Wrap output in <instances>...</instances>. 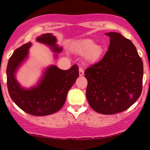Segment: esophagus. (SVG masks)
Masks as SVG:
<instances>
[{
	"instance_id": "34e87169",
	"label": "esophagus",
	"mask_w": 150,
	"mask_h": 150,
	"mask_svg": "<svg viewBox=\"0 0 150 150\" xmlns=\"http://www.w3.org/2000/svg\"><path fill=\"white\" fill-rule=\"evenodd\" d=\"M83 74H84L83 69L82 67H80L79 68V75H80V76H82V75H83Z\"/></svg>"
}]
</instances>
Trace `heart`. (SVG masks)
Listing matches in <instances>:
<instances>
[{
  "instance_id": "obj_1",
  "label": "heart",
  "mask_w": 150,
  "mask_h": 150,
  "mask_svg": "<svg viewBox=\"0 0 150 150\" xmlns=\"http://www.w3.org/2000/svg\"><path fill=\"white\" fill-rule=\"evenodd\" d=\"M74 50L81 55H84L88 63L96 62L104 53V48L99 44H95L94 40L86 38L77 41L74 45Z\"/></svg>"
}]
</instances>
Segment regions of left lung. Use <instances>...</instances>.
Here are the masks:
<instances>
[{
    "label": "left lung",
    "mask_w": 150,
    "mask_h": 150,
    "mask_svg": "<svg viewBox=\"0 0 150 150\" xmlns=\"http://www.w3.org/2000/svg\"><path fill=\"white\" fill-rule=\"evenodd\" d=\"M110 38L108 51L85 70L86 97L97 112L112 115L129 108L142 91L143 62L132 42L117 33Z\"/></svg>",
    "instance_id": "left-lung-1"
}]
</instances>
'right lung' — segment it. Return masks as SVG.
<instances>
[{"mask_svg": "<svg viewBox=\"0 0 150 150\" xmlns=\"http://www.w3.org/2000/svg\"><path fill=\"white\" fill-rule=\"evenodd\" d=\"M37 40L59 51L55 46L57 39L50 33L39 36ZM31 45L28 42L16 48L9 58L6 68L7 87L12 100L25 112L35 116L48 115L59 110L64 105L68 91L79 76L78 66L75 64L67 70L51 66L37 87L25 90L15 80L14 72L26 58Z\"/></svg>", "mask_w": 150, "mask_h": 150, "instance_id": "add662e5", "label": "right lung"}]
</instances>
